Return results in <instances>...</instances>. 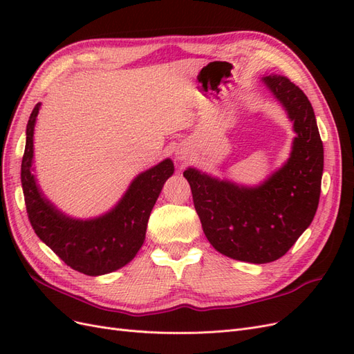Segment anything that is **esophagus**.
I'll list each match as a JSON object with an SVG mask.
<instances>
[{
    "instance_id": "esophagus-1",
    "label": "esophagus",
    "mask_w": 354,
    "mask_h": 354,
    "mask_svg": "<svg viewBox=\"0 0 354 354\" xmlns=\"http://www.w3.org/2000/svg\"><path fill=\"white\" fill-rule=\"evenodd\" d=\"M176 158H177V160H180V162H187L189 160V158H190V153L187 152V151H183V149H181V151H178L177 153H176Z\"/></svg>"
}]
</instances>
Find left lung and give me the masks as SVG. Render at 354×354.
<instances>
[{
  "label": "left lung",
  "instance_id": "8db88e82",
  "mask_svg": "<svg viewBox=\"0 0 354 354\" xmlns=\"http://www.w3.org/2000/svg\"><path fill=\"white\" fill-rule=\"evenodd\" d=\"M263 82L282 103L297 137L286 164L259 187H242L187 168L195 209L209 243L254 264L285 255L313 221L324 173V145L307 95L282 75Z\"/></svg>",
  "mask_w": 354,
  "mask_h": 354
}]
</instances>
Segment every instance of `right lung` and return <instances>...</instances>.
Instances as JSON below:
<instances>
[{"label":"right lung","mask_w":354,"mask_h":354,"mask_svg":"<svg viewBox=\"0 0 354 354\" xmlns=\"http://www.w3.org/2000/svg\"><path fill=\"white\" fill-rule=\"evenodd\" d=\"M39 106L37 103L26 125L20 174L30 226L73 270L100 276L121 269L142 248L149 216L167 178L174 173L173 160L165 159L138 174L118 205L104 216L85 221L66 217L41 194L32 174L34 127Z\"/></svg>","instance_id":"right-lung-1"}]
</instances>
